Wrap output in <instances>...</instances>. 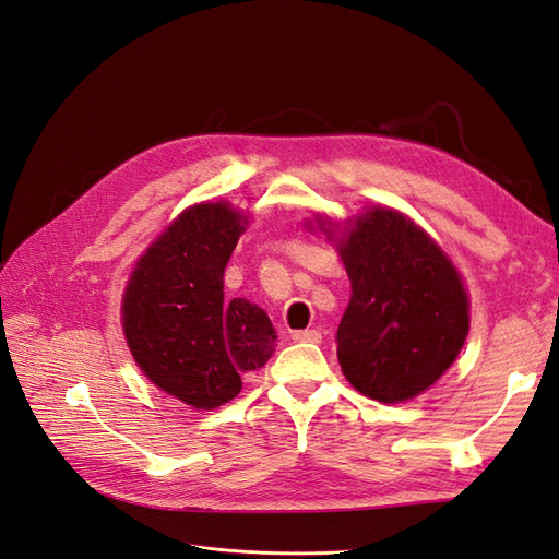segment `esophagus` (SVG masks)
<instances>
[{"label":"esophagus","instance_id":"obj_1","mask_svg":"<svg viewBox=\"0 0 559 559\" xmlns=\"http://www.w3.org/2000/svg\"><path fill=\"white\" fill-rule=\"evenodd\" d=\"M294 341L296 343H321V333L317 329H306V331H294Z\"/></svg>","mask_w":559,"mask_h":559}]
</instances>
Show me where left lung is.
Returning a JSON list of instances; mask_svg holds the SVG:
<instances>
[{"label": "left lung", "mask_w": 559, "mask_h": 559, "mask_svg": "<svg viewBox=\"0 0 559 559\" xmlns=\"http://www.w3.org/2000/svg\"><path fill=\"white\" fill-rule=\"evenodd\" d=\"M341 257L352 282L335 333L345 378L382 403L421 394L466 341L460 273L425 230L394 210L359 216Z\"/></svg>", "instance_id": "obj_1"}]
</instances>
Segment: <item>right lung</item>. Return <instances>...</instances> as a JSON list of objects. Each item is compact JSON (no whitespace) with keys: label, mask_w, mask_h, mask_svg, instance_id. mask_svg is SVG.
I'll use <instances>...</instances> for the list:
<instances>
[{"label":"right lung","mask_w":559,"mask_h":559,"mask_svg":"<svg viewBox=\"0 0 559 559\" xmlns=\"http://www.w3.org/2000/svg\"><path fill=\"white\" fill-rule=\"evenodd\" d=\"M242 222L224 202L186 210L146 249L123 298L134 361L165 394L200 411L238 396L277 337L259 306L224 300V270Z\"/></svg>","instance_id":"add662e5"}]
</instances>
